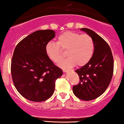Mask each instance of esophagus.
<instances>
[{"label": "esophagus", "instance_id": "esophagus-1", "mask_svg": "<svg viewBox=\"0 0 124 124\" xmlns=\"http://www.w3.org/2000/svg\"><path fill=\"white\" fill-rule=\"evenodd\" d=\"M68 70H72V71L73 70H72V69H63V71L64 72H66Z\"/></svg>", "mask_w": 124, "mask_h": 124}]
</instances>
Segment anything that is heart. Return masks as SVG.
I'll return each instance as SVG.
<instances>
[{
	"instance_id": "obj_1",
	"label": "heart",
	"mask_w": 124,
	"mask_h": 124,
	"mask_svg": "<svg viewBox=\"0 0 124 124\" xmlns=\"http://www.w3.org/2000/svg\"><path fill=\"white\" fill-rule=\"evenodd\" d=\"M66 51L68 58L59 63L61 67L83 66L90 61L94 51V42L89 35L66 31L58 37L57 43L50 41L46 44L45 52L52 61L58 63Z\"/></svg>"
}]
</instances>
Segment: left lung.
<instances>
[{
  "label": "left lung",
  "mask_w": 124,
  "mask_h": 124,
  "mask_svg": "<svg viewBox=\"0 0 124 124\" xmlns=\"http://www.w3.org/2000/svg\"><path fill=\"white\" fill-rule=\"evenodd\" d=\"M80 30L93 38L94 51L90 61L75 70L80 81L73 87V92L79 99L90 101L100 96L109 86L113 75L114 59L110 47L103 38L89 28Z\"/></svg>",
  "instance_id": "1"
}]
</instances>
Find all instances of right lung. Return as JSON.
<instances>
[{
	"label": "right lung",
	"instance_id": "add662e5",
	"mask_svg": "<svg viewBox=\"0 0 124 124\" xmlns=\"http://www.w3.org/2000/svg\"><path fill=\"white\" fill-rule=\"evenodd\" d=\"M55 37L52 30H38L23 39L14 51L11 73L16 89L31 101L41 102L52 96L62 70L54 65L45 46Z\"/></svg>",
	"mask_w": 124,
	"mask_h": 124
}]
</instances>
